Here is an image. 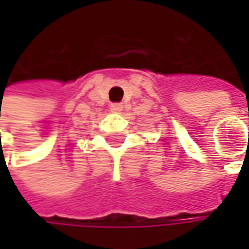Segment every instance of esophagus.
I'll use <instances>...</instances> for the list:
<instances>
[{"instance_id":"obj_1","label":"esophagus","mask_w":249,"mask_h":249,"mask_svg":"<svg viewBox=\"0 0 249 249\" xmlns=\"http://www.w3.org/2000/svg\"><path fill=\"white\" fill-rule=\"evenodd\" d=\"M122 109H123V105H122V104H112V105H110V110H112V112L119 113Z\"/></svg>"}]
</instances>
